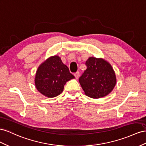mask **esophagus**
Wrapping results in <instances>:
<instances>
[{
    "label": "esophagus",
    "mask_w": 146,
    "mask_h": 146,
    "mask_svg": "<svg viewBox=\"0 0 146 146\" xmlns=\"http://www.w3.org/2000/svg\"><path fill=\"white\" fill-rule=\"evenodd\" d=\"M74 76H75L76 79H78V78L80 77V72H76L74 74Z\"/></svg>",
    "instance_id": "obj_1"
}]
</instances>
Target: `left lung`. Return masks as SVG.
<instances>
[{
    "mask_svg": "<svg viewBox=\"0 0 146 146\" xmlns=\"http://www.w3.org/2000/svg\"><path fill=\"white\" fill-rule=\"evenodd\" d=\"M87 68L79 78L85 94L90 98L106 96L116 84L114 71L109 62L102 58L89 57L86 62Z\"/></svg>",
    "mask_w": 146,
    "mask_h": 146,
    "instance_id": "obj_1",
    "label": "left lung"
}]
</instances>
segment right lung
Segmentation results:
<instances>
[{
	"label": "right lung",
	"mask_w": 146,
	"mask_h": 146,
	"mask_svg": "<svg viewBox=\"0 0 146 146\" xmlns=\"http://www.w3.org/2000/svg\"><path fill=\"white\" fill-rule=\"evenodd\" d=\"M74 76L58 56L49 57L37 69L35 84L39 92L53 98L63 92L66 82Z\"/></svg>",
	"instance_id": "obj_1"
}]
</instances>
